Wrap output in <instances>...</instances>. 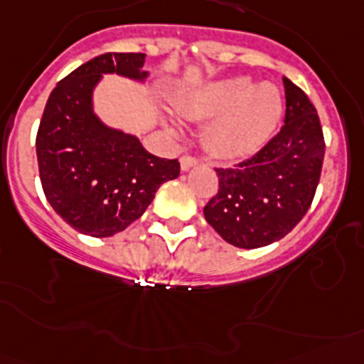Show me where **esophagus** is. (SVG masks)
<instances>
[{
	"mask_svg": "<svg viewBox=\"0 0 364 364\" xmlns=\"http://www.w3.org/2000/svg\"><path fill=\"white\" fill-rule=\"evenodd\" d=\"M197 164H199V161L195 160V158H191V156H182V158H180V169L182 171H189Z\"/></svg>",
	"mask_w": 364,
	"mask_h": 364,
	"instance_id": "esophagus-1",
	"label": "esophagus"
}]
</instances>
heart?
I'll return each instance as SVG.
<instances>
[{
	"label": "heart",
	"instance_id": "heart-1",
	"mask_svg": "<svg viewBox=\"0 0 364 364\" xmlns=\"http://www.w3.org/2000/svg\"><path fill=\"white\" fill-rule=\"evenodd\" d=\"M176 113L188 121H210L206 146L223 160H240L262 149L283 119V96L275 85H257L249 77L204 83L173 98ZM171 132L176 126L171 122Z\"/></svg>",
	"mask_w": 364,
	"mask_h": 364
}]
</instances>
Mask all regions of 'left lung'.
Segmentation results:
<instances>
[{"mask_svg":"<svg viewBox=\"0 0 364 364\" xmlns=\"http://www.w3.org/2000/svg\"><path fill=\"white\" fill-rule=\"evenodd\" d=\"M284 126L251 160L215 169L218 195L204 218L230 245L257 249L284 238L307 214L322 173L320 119L307 95L284 77Z\"/></svg>","mask_w":364,"mask_h":364,"instance_id":"1","label":"left lung"}]
</instances>
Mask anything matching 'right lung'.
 Wrapping results in <instances>:
<instances>
[{
  "mask_svg": "<svg viewBox=\"0 0 364 364\" xmlns=\"http://www.w3.org/2000/svg\"><path fill=\"white\" fill-rule=\"evenodd\" d=\"M145 53H104L57 83L37 134V160L48 203L77 232L107 238L134 223L167 180L176 160L150 154L137 135L106 124L95 111V91L117 74L145 83Z\"/></svg>",
  "mask_w": 364,
  "mask_h": 364,
  "instance_id": "add662e5",
  "label": "right lung"
}]
</instances>
